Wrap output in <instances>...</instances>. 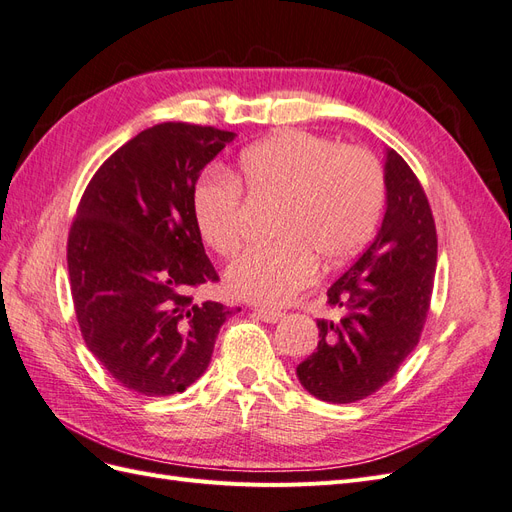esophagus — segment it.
Segmentation results:
<instances>
[{
	"label": "esophagus",
	"mask_w": 512,
	"mask_h": 512,
	"mask_svg": "<svg viewBox=\"0 0 512 512\" xmlns=\"http://www.w3.org/2000/svg\"><path fill=\"white\" fill-rule=\"evenodd\" d=\"M254 312L258 314V318H262L265 322H269V324H275V322H280L282 320V312H277V309H267V307H256Z\"/></svg>",
	"instance_id": "34e87169"
}]
</instances>
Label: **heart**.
<instances>
[{"label":"heart","instance_id":"1","mask_svg":"<svg viewBox=\"0 0 512 512\" xmlns=\"http://www.w3.org/2000/svg\"><path fill=\"white\" fill-rule=\"evenodd\" d=\"M235 177H200L192 211L205 243L230 258L243 245L245 200L238 184L252 198L280 205L273 224L277 243L245 252L226 271L228 290L260 305L288 303L314 282L318 260L335 267L359 252L384 207V175L369 151L301 130L247 147Z\"/></svg>","mask_w":512,"mask_h":512}]
</instances>
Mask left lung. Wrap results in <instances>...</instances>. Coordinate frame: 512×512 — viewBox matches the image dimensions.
Listing matches in <instances>:
<instances>
[{"label":"left lung","mask_w":512,"mask_h":512,"mask_svg":"<svg viewBox=\"0 0 512 512\" xmlns=\"http://www.w3.org/2000/svg\"><path fill=\"white\" fill-rule=\"evenodd\" d=\"M386 213L376 239L327 290L339 320H318V348L297 367L303 389L331 404L380 391L421 339L438 262L427 194L395 149L384 164Z\"/></svg>","instance_id":"1"}]
</instances>
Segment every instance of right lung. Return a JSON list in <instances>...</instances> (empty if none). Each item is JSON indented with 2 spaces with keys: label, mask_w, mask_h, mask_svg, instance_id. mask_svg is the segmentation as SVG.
I'll return each mask as SVG.
<instances>
[{
  "label": "right lung",
  "mask_w": 512,
  "mask_h": 512,
  "mask_svg": "<svg viewBox=\"0 0 512 512\" xmlns=\"http://www.w3.org/2000/svg\"><path fill=\"white\" fill-rule=\"evenodd\" d=\"M235 134L164 121L121 145L91 177L68 232L74 314L89 352L123 389L166 397L209 367L235 314L194 303L220 280L194 220L192 192ZM241 309V307H239Z\"/></svg>",
  "instance_id": "add662e5"
}]
</instances>
